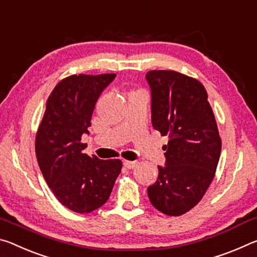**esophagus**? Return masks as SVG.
<instances>
[{
	"instance_id": "esophagus-1",
	"label": "esophagus",
	"mask_w": 257,
	"mask_h": 257,
	"mask_svg": "<svg viewBox=\"0 0 257 257\" xmlns=\"http://www.w3.org/2000/svg\"><path fill=\"white\" fill-rule=\"evenodd\" d=\"M138 163L137 162H133V161H124V166L126 168H130V170H132V168L137 167Z\"/></svg>"
}]
</instances>
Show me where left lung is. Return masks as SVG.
Here are the masks:
<instances>
[{
  "label": "left lung",
  "instance_id": "obj_1",
  "mask_svg": "<svg viewBox=\"0 0 257 257\" xmlns=\"http://www.w3.org/2000/svg\"><path fill=\"white\" fill-rule=\"evenodd\" d=\"M151 95V123L170 141L165 166L148 187L155 208L178 216L199 203L215 174L222 142L203 84L173 70L146 75Z\"/></svg>",
  "mask_w": 257,
  "mask_h": 257
}]
</instances>
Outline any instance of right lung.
<instances>
[{"label":"right lung","instance_id":"right-lung-1","mask_svg":"<svg viewBox=\"0 0 257 257\" xmlns=\"http://www.w3.org/2000/svg\"><path fill=\"white\" fill-rule=\"evenodd\" d=\"M116 74L73 75L54 87L36 134L35 151L42 174L57 199L70 211L90 213L110 196L121 170L119 159L84 154L92 113Z\"/></svg>","mask_w":257,"mask_h":257}]
</instances>
